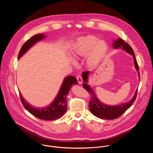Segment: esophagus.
I'll return each mask as SVG.
<instances>
[{
  "label": "esophagus",
  "mask_w": 153,
  "mask_h": 153,
  "mask_svg": "<svg viewBox=\"0 0 153 153\" xmlns=\"http://www.w3.org/2000/svg\"><path fill=\"white\" fill-rule=\"evenodd\" d=\"M76 79H77V81H78V83L79 84H81L82 82V77L80 75H78L76 76Z\"/></svg>",
  "instance_id": "obj_1"
}]
</instances>
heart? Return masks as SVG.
<instances>
[{"mask_svg":"<svg viewBox=\"0 0 153 153\" xmlns=\"http://www.w3.org/2000/svg\"><path fill=\"white\" fill-rule=\"evenodd\" d=\"M108 51V45L103 40H99L94 35L78 38L72 49V54L76 58L85 57L88 55L87 62L89 66L98 65Z\"/></svg>","mask_w":153,"mask_h":153,"instance_id":"1","label":"heart"}]
</instances>
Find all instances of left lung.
<instances>
[{
    "label": "left lung",
    "mask_w": 153,
    "mask_h": 153,
    "mask_svg": "<svg viewBox=\"0 0 153 153\" xmlns=\"http://www.w3.org/2000/svg\"><path fill=\"white\" fill-rule=\"evenodd\" d=\"M112 46L113 48L115 49H121L132 56L134 66L135 69L138 72L140 80V76L139 74V68L137 64L136 59L135 58L134 52L130 45L128 43L124 42V41L121 38H119L113 41ZM90 73L91 72L89 71L84 72L82 74V77L83 81L85 82V83H84L82 85L85 89L87 90L88 92H89L91 95V99L89 102V108L91 113L97 117L103 120H114L120 117L121 115H123V113L126 112V110L128 109L134 103L137 97L138 89H136L135 92L130 101L117 105H108L99 100L92 87H91L88 84V77Z\"/></svg>",
    "instance_id": "obj_1"
}]
</instances>
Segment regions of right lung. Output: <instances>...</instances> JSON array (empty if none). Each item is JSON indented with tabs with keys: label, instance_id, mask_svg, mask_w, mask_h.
Masks as SVG:
<instances>
[{
	"label": "right lung",
	"instance_id": "add662e5",
	"mask_svg": "<svg viewBox=\"0 0 153 153\" xmlns=\"http://www.w3.org/2000/svg\"><path fill=\"white\" fill-rule=\"evenodd\" d=\"M46 37V35L41 33L35 35L30 38L22 46L18 59H19L31 47ZM77 84L78 81L75 76H68L65 77L55 98L49 105L43 108H36L30 105L24 99L21 92H19L22 104L28 112L39 119L46 121H53L61 118L65 114L67 110L66 96L72 86Z\"/></svg>",
	"mask_w": 153,
	"mask_h": 153
}]
</instances>
